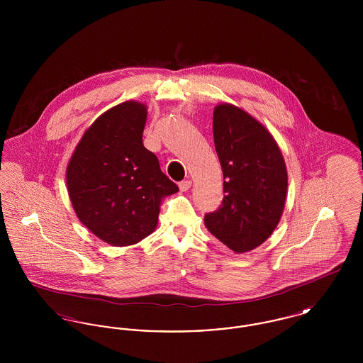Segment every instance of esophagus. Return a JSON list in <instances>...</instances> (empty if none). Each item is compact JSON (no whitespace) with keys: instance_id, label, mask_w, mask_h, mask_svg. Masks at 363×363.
Returning <instances> with one entry per match:
<instances>
[{"instance_id":"obj_1","label":"esophagus","mask_w":363,"mask_h":363,"mask_svg":"<svg viewBox=\"0 0 363 363\" xmlns=\"http://www.w3.org/2000/svg\"><path fill=\"white\" fill-rule=\"evenodd\" d=\"M190 186H191V182H190L189 179H185V181L179 182V189H181V191H186V190L189 189Z\"/></svg>"}]
</instances>
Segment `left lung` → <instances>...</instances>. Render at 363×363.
Returning a JSON list of instances; mask_svg holds the SVG:
<instances>
[{
  "mask_svg": "<svg viewBox=\"0 0 363 363\" xmlns=\"http://www.w3.org/2000/svg\"><path fill=\"white\" fill-rule=\"evenodd\" d=\"M213 143L223 172V201L206 213L208 231L234 253L253 250L280 220L287 170L277 141L233 104L213 111Z\"/></svg>",
  "mask_w": 363,
  "mask_h": 363,
  "instance_id": "obj_1",
  "label": "left lung"
}]
</instances>
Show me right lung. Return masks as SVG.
<instances>
[{"instance_id": "right-lung-1", "label": "right lung", "mask_w": 363, "mask_h": 363, "mask_svg": "<svg viewBox=\"0 0 363 363\" xmlns=\"http://www.w3.org/2000/svg\"><path fill=\"white\" fill-rule=\"evenodd\" d=\"M144 104L125 102L102 114L80 140L67 170L73 209L89 231L128 246L157 225L160 199L178 186L143 145Z\"/></svg>"}]
</instances>
